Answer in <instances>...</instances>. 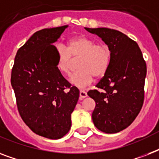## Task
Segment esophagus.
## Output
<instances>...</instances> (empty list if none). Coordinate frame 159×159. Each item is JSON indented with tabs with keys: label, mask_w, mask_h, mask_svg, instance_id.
<instances>
[{
	"label": "esophagus",
	"mask_w": 159,
	"mask_h": 159,
	"mask_svg": "<svg viewBox=\"0 0 159 159\" xmlns=\"http://www.w3.org/2000/svg\"><path fill=\"white\" fill-rule=\"evenodd\" d=\"M79 95H80V100L84 99V98H86V97H87V92H85V91H83V90H81V91H80Z\"/></svg>",
	"instance_id": "obj_1"
}]
</instances>
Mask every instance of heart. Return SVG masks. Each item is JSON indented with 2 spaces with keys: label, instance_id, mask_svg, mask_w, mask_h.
<instances>
[{
  "label": "heart",
  "instance_id": "heart-1",
  "mask_svg": "<svg viewBox=\"0 0 159 159\" xmlns=\"http://www.w3.org/2000/svg\"><path fill=\"white\" fill-rule=\"evenodd\" d=\"M57 68L62 74L71 72L72 59L77 60L78 68L70 78L72 85L83 88L91 84L93 77H103L111 66L112 53L110 47L86 36H77L67 40L66 48H56Z\"/></svg>",
  "mask_w": 159,
  "mask_h": 159
}]
</instances>
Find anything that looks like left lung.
Wrapping results in <instances>:
<instances>
[{
    "instance_id": "1",
    "label": "left lung",
    "mask_w": 159,
    "mask_h": 159,
    "mask_svg": "<svg viewBox=\"0 0 159 159\" xmlns=\"http://www.w3.org/2000/svg\"><path fill=\"white\" fill-rule=\"evenodd\" d=\"M110 47L111 66L87 95L96 102L92 120L99 130L118 133L130 125L144 99L146 62L138 43L120 31L108 28H85Z\"/></svg>"
}]
</instances>
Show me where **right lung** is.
<instances>
[{"mask_svg": "<svg viewBox=\"0 0 159 159\" xmlns=\"http://www.w3.org/2000/svg\"><path fill=\"white\" fill-rule=\"evenodd\" d=\"M67 25L43 29L19 48L11 71V86L19 113L36 134L58 139L69 131L71 114L79 98L57 68V40Z\"/></svg>", "mask_w": 159, "mask_h": 159, "instance_id": "obj_1", "label": "right lung"}]
</instances>
